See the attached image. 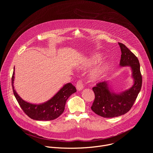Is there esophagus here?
Masks as SVG:
<instances>
[{"instance_id": "obj_1", "label": "esophagus", "mask_w": 153, "mask_h": 153, "mask_svg": "<svg viewBox=\"0 0 153 153\" xmlns=\"http://www.w3.org/2000/svg\"><path fill=\"white\" fill-rule=\"evenodd\" d=\"M76 87L77 90L79 91L81 90L83 88V80L82 79H80L77 82Z\"/></svg>"}]
</instances>
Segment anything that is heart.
<instances>
[{"instance_id":"obj_1","label":"heart","mask_w":153,"mask_h":153,"mask_svg":"<svg viewBox=\"0 0 153 153\" xmlns=\"http://www.w3.org/2000/svg\"><path fill=\"white\" fill-rule=\"evenodd\" d=\"M101 60H102V56L99 54H94L90 59V63L91 65H96L100 62ZM106 66L105 65L98 68L91 74L92 79L94 80L100 79L103 76V74L105 73L106 71Z\"/></svg>"}]
</instances>
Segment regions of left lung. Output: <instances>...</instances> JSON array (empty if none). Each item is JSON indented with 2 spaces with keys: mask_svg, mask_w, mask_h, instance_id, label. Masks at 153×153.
Wrapping results in <instances>:
<instances>
[{
  "mask_svg": "<svg viewBox=\"0 0 153 153\" xmlns=\"http://www.w3.org/2000/svg\"><path fill=\"white\" fill-rule=\"evenodd\" d=\"M118 43L122 52L120 65L131 68L134 83L130 89L119 94L110 91L106 82H98L93 87L95 98L91 108L96 114L105 118L118 117L128 112L134 103L142 84L137 57L123 43Z\"/></svg>",
  "mask_w": 153,
  "mask_h": 153,
  "instance_id": "left-lung-1",
  "label": "left lung"
}]
</instances>
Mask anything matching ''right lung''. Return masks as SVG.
<instances>
[{
  "label": "right lung",
  "instance_id": "1",
  "mask_svg": "<svg viewBox=\"0 0 153 153\" xmlns=\"http://www.w3.org/2000/svg\"><path fill=\"white\" fill-rule=\"evenodd\" d=\"M14 71L11 78L14 95L24 112L31 119L36 120H51L59 117L64 111L65 105L68 97L76 92L75 86L71 83L65 85L59 92L47 102L31 104L22 99L14 88Z\"/></svg>",
  "mask_w": 153,
  "mask_h": 153
}]
</instances>
